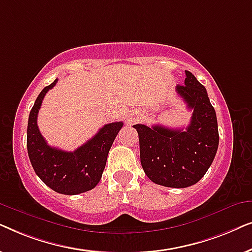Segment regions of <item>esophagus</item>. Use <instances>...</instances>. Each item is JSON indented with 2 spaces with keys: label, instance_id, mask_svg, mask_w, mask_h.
I'll use <instances>...</instances> for the list:
<instances>
[{
  "label": "esophagus",
  "instance_id": "esophagus-1",
  "mask_svg": "<svg viewBox=\"0 0 252 252\" xmlns=\"http://www.w3.org/2000/svg\"><path fill=\"white\" fill-rule=\"evenodd\" d=\"M135 118L134 117H128V119H127V124H129V125H132V124L135 123Z\"/></svg>",
  "mask_w": 252,
  "mask_h": 252
}]
</instances>
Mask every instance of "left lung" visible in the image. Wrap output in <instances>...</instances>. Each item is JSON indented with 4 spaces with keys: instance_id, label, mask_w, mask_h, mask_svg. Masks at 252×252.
Listing matches in <instances>:
<instances>
[{
    "instance_id": "left-lung-1",
    "label": "left lung",
    "mask_w": 252,
    "mask_h": 252,
    "mask_svg": "<svg viewBox=\"0 0 252 252\" xmlns=\"http://www.w3.org/2000/svg\"><path fill=\"white\" fill-rule=\"evenodd\" d=\"M177 93L192 110L186 129L163 125L136 124L140 158L144 173L157 185L186 188L204 177L211 166L219 144L218 123L208 93L191 72L186 71L185 85Z\"/></svg>"
}]
</instances>
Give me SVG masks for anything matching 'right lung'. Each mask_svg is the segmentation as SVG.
<instances>
[{"label": "right lung", "mask_w": 252, "mask_h": 252, "mask_svg": "<svg viewBox=\"0 0 252 252\" xmlns=\"http://www.w3.org/2000/svg\"><path fill=\"white\" fill-rule=\"evenodd\" d=\"M42 89L30 112L27 124V153L37 177L48 187L64 195H78L95 188L102 178L110 148L123 122L106 124L74 151H64L48 146L37 127V113L47 92L56 85Z\"/></svg>", "instance_id": "add662e5"}]
</instances>
